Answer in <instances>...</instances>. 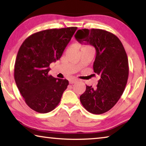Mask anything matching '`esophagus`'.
Here are the masks:
<instances>
[{"label": "esophagus", "instance_id": "esophagus-1", "mask_svg": "<svg viewBox=\"0 0 146 146\" xmlns=\"http://www.w3.org/2000/svg\"><path fill=\"white\" fill-rule=\"evenodd\" d=\"M78 81L77 79H75V78H72V79H70V84H74V83H76V82Z\"/></svg>", "mask_w": 146, "mask_h": 146}]
</instances>
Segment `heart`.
Wrapping results in <instances>:
<instances>
[{
    "instance_id": "obj_1",
    "label": "heart",
    "mask_w": 146,
    "mask_h": 146,
    "mask_svg": "<svg viewBox=\"0 0 146 146\" xmlns=\"http://www.w3.org/2000/svg\"><path fill=\"white\" fill-rule=\"evenodd\" d=\"M87 46H83V47H87ZM82 47V48H83Z\"/></svg>"
}]
</instances>
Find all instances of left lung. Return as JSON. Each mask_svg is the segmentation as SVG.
Segmentation results:
<instances>
[{
  "mask_svg": "<svg viewBox=\"0 0 146 146\" xmlns=\"http://www.w3.org/2000/svg\"><path fill=\"white\" fill-rule=\"evenodd\" d=\"M75 37L79 43L96 49L93 69L101 78L96 88L86 86L80 100L88 112L102 114L116 104L125 89L129 74L126 51L117 36L102 29H80Z\"/></svg>",
  "mask_w": 146,
  "mask_h": 146,
  "instance_id": "obj_1",
  "label": "left lung"
}]
</instances>
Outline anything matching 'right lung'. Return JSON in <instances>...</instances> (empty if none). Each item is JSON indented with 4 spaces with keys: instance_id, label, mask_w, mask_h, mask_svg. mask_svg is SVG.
Segmentation results:
<instances>
[{
    "instance_id": "right-lung-1",
    "label": "right lung",
    "mask_w": 146,
    "mask_h": 146,
    "mask_svg": "<svg viewBox=\"0 0 146 146\" xmlns=\"http://www.w3.org/2000/svg\"><path fill=\"white\" fill-rule=\"evenodd\" d=\"M77 27L53 29L32 34L23 42L15 65V80L29 107L51 112L59 104L69 82L48 75L50 64L59 60Z\"/></svg>"
}]
</instances>
